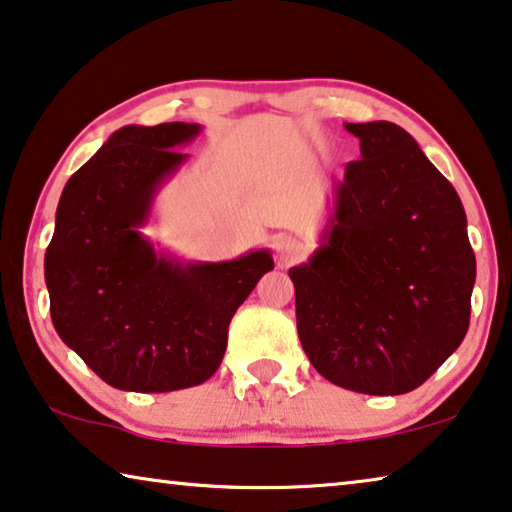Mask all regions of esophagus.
Segmentation results:
<instances>
[{
    "mask_svg": "<svg viewBox=\"0 0 512 512\" xmlns=\"http://www.w3.org/2000/svg\"><path fill=\"white\" fill-rule=\"evenodd\" d=\"M301 255H303L301 243L292 239V236H280V239L276 241V257L282 266L294 264Z\"/></svg>",
    "mask_w": 512,
    "mask_h": 512,
    "instance_id": "34e87169",
    "label": "esophagus"
}]
</instances>
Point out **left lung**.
I'll list each match as a JSON object with an SVG mask.
<instances>
[{
  "label": "left lung",
  "mask_w": 512,
  "mask_h": 512,
  "mask_svg": "<svg viewBox=\"0 0 512 512\" xmlns=\"http://www.w3.org/2000/svg\"><path fill=\"white\" fill-rule=\"evenodd\" d=\"M361 158L345 167L324 243L289 269L296 329L331 384L414 391L469 329L476 257L467 213L414 137L391 121L345 124Z\"/></svg>",
  "instance_id": "obj_1"
}]
</instances>
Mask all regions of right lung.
<instances>
[{
    "label": "right lung",
    "mask_w": 512,
    "mask_h": 512,
    "mask_svg": "<svg viewBox=\"0 0 512 512\" xmlns=\"http://www.w3.org/2000/svg\"><path fill=\"white\" fill-rule=\"evenodd\" d=\"M197 124L124 126L59 197L45 250V285L59 338L119 391L167 393L200 386L218 370L227 326L269 250L232 262L181 264L140 234L154 195L186 154Z\"/></svg>",
    "instance_id": "add662e5"
}]
</instances>
